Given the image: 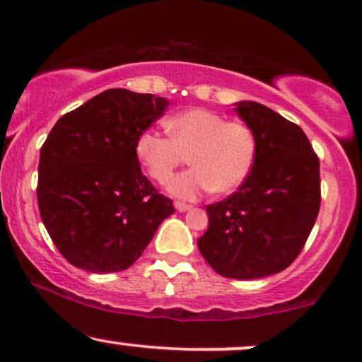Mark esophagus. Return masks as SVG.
I'll return each instance as SVG.
<instances>
[{"mask_svg": "<svg viewBox=\"0 0 362 362\" xmlns=\"http://www.w3.org/2000/svg\"><path fill=\"white\" fill-rule=\"evenodd\" d=\"M175 209L178 212H187V211H190V209H192V206H189V204H185V202H175Z\"/></svg>", "mask_w": 362, "mask_h": 362, "instance_id": "1", "label": "esophagus"}]
</instances>
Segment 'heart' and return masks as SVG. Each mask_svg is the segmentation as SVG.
I'll return each mask as SVG.
<instances>
[{"mask_svg": "<svg viewBox=\"0 0 362 362\" xmlns=\"http://www.w3.org/2000/svg\"><path fill=\"white\" fill-rule=\"evenodd\" d=\"M163 126L168 136L155 129L139 133L134 153L158 184H167L189 153L194 167L172 178L170 194L194 200L211 190L230 194L245 184L256 156L255 134L246 124L192 107L167 117Z\"/></svg>", "mask_w": 362, "mask_h": 362, "instance_id": "heart-1", "label": "heart"}]
</instances>
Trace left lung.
I'll use <instances>...</instances> for the list:
<instances>
[{
	"label": "left lung",
	"instance_id": "1",
	"mask_svg": "<svg viewBox=\"0 0 362 362\" xmlns=\"http://www.w3.org/2000/svg\"><path fill=\"white\" fill-rule=\"evenodd\" d=\"M234 106L255 134V163L236 192L206 206L197 246L219 275L255 280L283 272L302 251L320 209V163L300 126L259 103Z\"/></svg>",
	"mask_w": 362,
	"mask_h": 362
}]
</instances>
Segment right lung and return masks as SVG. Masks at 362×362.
<instances>
[{
  "instance_id": "right-lung-1",
  "label": "right lung",
  "mask_w": 362,
  "mask_h": 362,
  "mask_svg": "<svg viewBox=\"0 0 362 362\" xmlns=\"http://www.w3.org/2000/svg\"><path fill=\"white\" fill-rule=\"evenodd\" d=\"M165 98L107 89L57 121L40 150L37 199L43 226L74 267L129 268L175 212L141 173L139 133L168 106Z\"/></svg>"
}]
</instances>
